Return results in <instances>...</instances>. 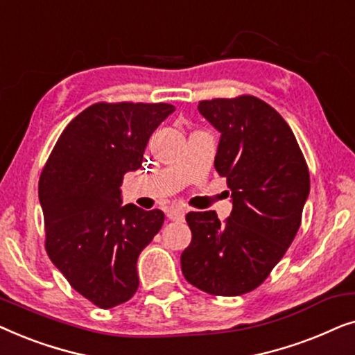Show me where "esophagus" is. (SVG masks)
I'll list each match as a JSON object with an SVG mask.
<instances>
[{
	"instance_id": "obj_1",
	"label": "esophagus",
	"mask_w": 355,
	"mask_h": 355,
	"mask_svg": "<svg viewBox=\"0 0 355 355\" xmlns=\"http://www.w3.org/2000/svg\"><path fill=\"white\" fill-rule=\"evenodd\" d=\"M166 216L171 221H182L184 216H186V210H182V208L179 207H173L166 211Z\"/></svg>"
}]
</instances>
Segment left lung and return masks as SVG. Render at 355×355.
Returning <instances> with one entry per match:
<instances>
[{
    "instance_id": "left-lung-1",
    "label": "left lung",
    "mask_w": 355,
    "mask_h": 355,
    "mask_svg": "<svg viewBox=\"0 0 355 355\" xmlns=\"http://www.w3.org/2000/svg\"><path fill=\"white\" fill-rule=\"evenodd\" d=\"M198 111L221 134L215 168L232 211H191L182 275L213 295L250 293L268 278L297 234L310 192L305 158L288 123L252 95L203 100Z\"/></svg>"
}]
</instances>
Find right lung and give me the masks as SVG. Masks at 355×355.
Masks as SVG:
<instances>
[{
	"instance_id": "obj_1",
	"label": "right lung",
	"mask_w": 355,
	"mask_h": 355,
	"mask_svg": "<svg viewBox=\"0 0 355 355\" xmlns=\"http://www.w3.org/2000/svg\"><path fill=\"white\" fill-rule=\"evenodd\" d=\"M168 103H95L77 114L38 182L48 257L77 293L100 309L128 302L139 288L137 259L164 213L123 205L125 173L142 166Z\"/></svg>"
}]
</instances>
